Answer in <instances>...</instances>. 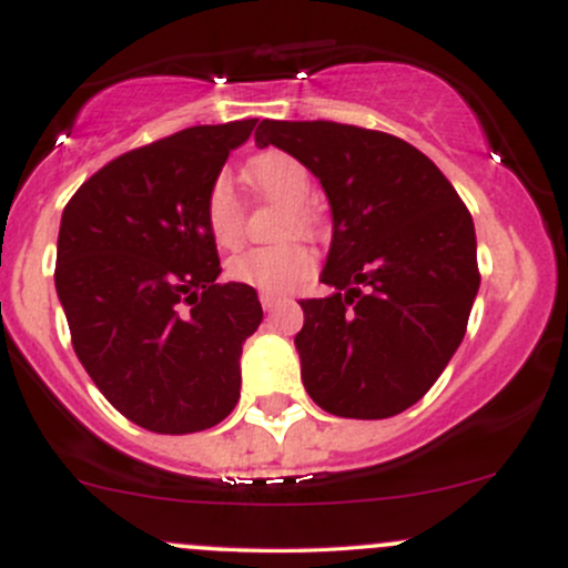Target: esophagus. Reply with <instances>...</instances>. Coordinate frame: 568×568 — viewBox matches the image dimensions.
<instances>
[{"label":"esophagus","mask_w":568,"mask_h":568,"mask_svg":"<svg viewBox=\"0 0 568 568\" xmlns=\"http://www.w3.org/2000/svg\"><path fill=\"white\" fill-rule=\"evenodd\" d=\"M258 302H262L264 310H272V306L285 302V296H280V293H272V291H262L258 293Z\"/></svg>","instance_id":"obj_1"}]
</instances>
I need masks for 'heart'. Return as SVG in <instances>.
<instances>
[{"label": "heart", "instance_id": "1", "mask_svg": "<svg viewBox=\"0 0 568 568\" xmlns=\"http://www.w3.org/2000/svg\"><path fill=\"white\" fill-rule=\"evenodd\" d=\"M247 181L264 197L288 205L285 234L312 232V213L306 211L310 200V173L296 158L285 152H264L247 165ZM205 224L213 243L219 247H237L243 240L245 211L237 189L230 175H219L207 189L205 197ZM315 270V256L304 243H283L272 247H251L237 253L226 272L234 283L251 285L258 291H291L302 285Z\"/></svg>", "mask_w": 568, "mask_h": 568}]
</instances>
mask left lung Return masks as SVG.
Instances as JSON below:
<instances>
[{
  "label": "left lung",
  "mask_w": 568,
  "mask_h": 568,
  "mask_svg": "<svg viewBox=\"0 0 568 568\" xmlns=\"http://www.w3.org/2000/svg\"><path fill=\"white\" fill-rule=\"evenodd\" d=\"M277 146L321 181L334 219L321 283L302 298V382L323 410L387 419L433 387L478 296V245L456 189L403 139L338 122L264 120Z\"/></svg>",
  "instance_id": "1"
}]
</instances>
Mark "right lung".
Wrapping results in <instances>:
<instances>
[{"label": "right lung", "instance_id": "1", "mask_svg": "<svg viewBox=\"0 0 568 568\" xmlns=\"http://www.w3.org/2000/svg\"><path fill=\"white\" fill-rule=\"evenodd\" d=\"M258 120L186 128L103 165L63 207L55 291L77 357L112 406L160 435L219 425L264 312L216 283L207 189Z\"/></svg>", "mask_w": 568, "mask_h": 568}]
</instances>
